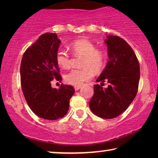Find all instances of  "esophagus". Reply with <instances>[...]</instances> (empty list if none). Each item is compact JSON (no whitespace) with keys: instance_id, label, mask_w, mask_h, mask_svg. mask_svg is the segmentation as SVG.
<instances>
[{"instance_id":"esophagus-1","label":"esophagus","mask_w":158,"mask_h":158,"mask_svg":"<svg viewBox=\"0 0 158 158\" xmlns=\"http://www.w3.org/2000/svg\"><path fill=\"white\" fill-rule=\"evenodd\" d=\"M81 88H82L81 85H75L74 86V88H75V90H78L81 89Z\"/></svg>"}]
</instances>
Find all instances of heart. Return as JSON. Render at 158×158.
<instances>
[{
  "instance_id": "1",
  "label": "heart",
  "mask_w": 158,
  "mask_h": 158,
  "mask_svg": "<svg viewBox=\"0 0 158 158\" xmlns=\"http://www.w3.org/2000/svg\"><path fill=\"white\" fill-rule=\"evenodd\" d=\"M70 47L75 55L83 56L81 69H73L64 75L67 83L73 85H82L91 77L92 73L100 72L104 64V55L97 50L95 45L90 41L79 40L71 43ZM56 61L58 65L63 69L70 66V56L64 49H59L56 54Z\"/></svg>"
}]
</instances>
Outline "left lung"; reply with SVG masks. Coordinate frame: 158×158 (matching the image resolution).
Listing matches in <instances>:
<instances>
[{"label":"left lung","instance_id":"left-lung-1","mask_svg":"<svg viewBox=\"0 0 158 158\" xmlns=\"http://www.w3.org/2000/svg\"><path fill=\"white\" fill-rule=\"evenodd\" d=\"M108 49L106 68L94 85V95L89 106L95 115L103 118H114L122 114L131 104L138 90L139 64L133 49L118 36H106L104 40ZM105 81L107 88L102 85Z\"/></svg>","mask_w":158,"mask_h":158}]
</instances>
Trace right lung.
Returning <instances> with one entry per match:
<instances>
[{
    "instance_id": "1",
    "label": "right lung",
    "mask_w": 158,
    "mask_h": 158,
    "mask_svg": "<svg viewBox=\"0 0 158 158\" xmlns=\"http://www.w3.org/2000/svg\"><path fill=\"white\" fill-rule=\"evenodd\" d=\"M61 43L55 33H45L28 48L21 62V88L26 101L36 115L47 120H56L66 115L70 99L74 94L72 85L53 88V80L60 81L56 61Z\"/></svg>"
}]
</instances>
